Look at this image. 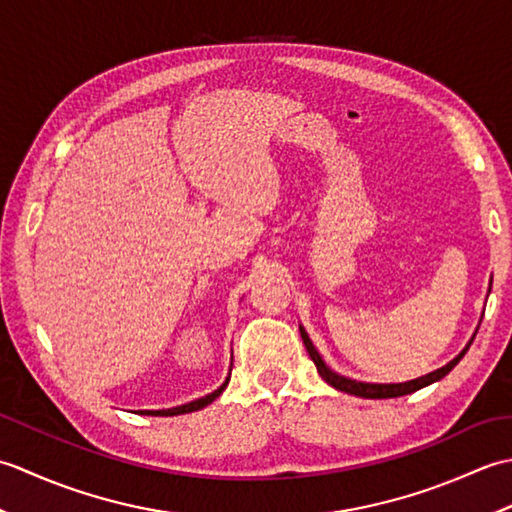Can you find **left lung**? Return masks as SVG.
Here are the masks:
<instances>
[{"instance_id": "left-lung-1", "label": "left lung", "mask_w": 512, "mask_h": 512, "mask_svg": "<svg viewBox=\"0 0 512 512\" xmlns=\"http://www.w3.org/2000/svg\"><path fill=\"white\" fill-rule=\"evenodd\" d=\"M301 339H303V345H306V350L310 354V358L314 361V365H317L319 374L323 376L325 383H330L334 389L339 391H345V394H352V396H361V398H398V396H407V394H413V391H418L422 387H427L431 383H436V380L447 376L451 369L458 365L462 361V356L466 354V350H469L471 343L464 347V350L453 358L451 363H447L444 367L436 369V372H431L427 376L422 378H416V380H409V383H398V385H372V383H356V380H350V378H343L339 374H334L332 369L323 363V358L319 356V352L314 350L312 341L308 339L306 330L301 328Z\"/></svg>"}]
</instances>
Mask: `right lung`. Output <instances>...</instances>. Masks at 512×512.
Segmentation results:
<instances>
[{"label":"right lung","instance_id":"1","mask_svg":"<svg viewBox=\"0 0 512 512\" xmlns=\"http://www.w3.org/2000/svg\"><path fill=\"white\" fill-rule=\"evenodd\" d=\"M228 378H231V376H228ZM228 378H226V383H224L220 389H215V391H213V394L204 396V398H198V400H193V402H189V405L173 407V409H162V411H143V413H151V416H180V413H191V411H198V409L206 407V405H209V402H213L217 396L222 394L224 387L228 385Z\"/></svg>","mask_w":512,"mask_h":512}]
</instances>
